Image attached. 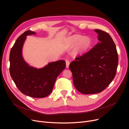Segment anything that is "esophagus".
Segmentation results:
<instances>
[{
    "label": "esophagus",
    "instance_id": "1",
    "mask_svg": "<svg viewBox=\"0 0 129 129\" xmlns=\"http://www.w3.org/2000/svg\"><path fill=\"white\" fill-rule=\"evenodd\" d=\"M66 68H68L69 67V64H70V62H69V61L67 60H66Z\"/></svg>",
    "mask_w": 129,
    "mask_h": 129
}]
</instances>
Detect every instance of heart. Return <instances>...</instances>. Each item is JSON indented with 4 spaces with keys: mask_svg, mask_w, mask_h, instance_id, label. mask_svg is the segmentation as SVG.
<instances>
[{
    "mask_svg": "<svg viewBox=\"0 0 129 129\" xmlns=\"http://www.w3.org/2000/svg\"><path fill=\"white\" fill-rule=\"evenodd\" d=\"M69 43L74 45L78 44V49L83 50L87 48L90 44V40L88 37H82L80 35H75L69 39Z\"/></svg>",
    "mask_w": 129,
    "mask_h": 129,
    "instance_id": "heart-1",
    "label": "heart"
}]
</instances>
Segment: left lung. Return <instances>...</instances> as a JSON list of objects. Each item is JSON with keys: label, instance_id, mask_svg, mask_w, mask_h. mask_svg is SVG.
<instances>
[{"label": "left lung", "instance_id": "obj_1", "mask_svg": "<svg viewBox=\"0 0 129 129\" xmlns=\"http://www.w3.org/2000/svg\"><path fill=\"white\" fill-rule=\"evenodd\" d=\"M98 43L87 53L75 57L69 68L74 86L83 94L102 92L116 75L118 57L115 42L107 32L95 29Z\"/></svg>", "mask_w": 129, "mask_h": 129}]
</instances>
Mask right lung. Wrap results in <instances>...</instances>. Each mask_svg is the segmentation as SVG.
Instances as JSON below:
<instances>
[{
    "mask_svg": "<svg viewBox=\"0 0 129 129\" xmlns=\"http://www.w3.org/2000/svg\"><path fill=\"white\" fill-rule=\"evenodd\" d=\"M35 34L27 30L15 41L10 54V73L22 93L34 98H43L51 93L56 78L66 68V62L64 60L51 62L39 69L27 64L22 56V46L27 36Z\"/></svg>",
    "mask_w": 129,
    "mask_h": 129,
    "instance_id": "add662e5",
    "label": "right lung"
}]
</instances>
